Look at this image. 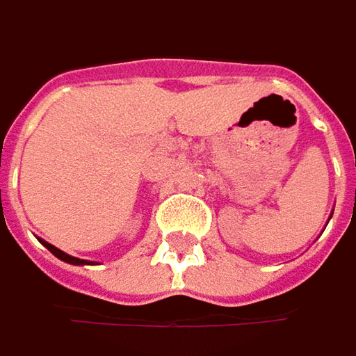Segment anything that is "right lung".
<instances>
[{
	"mask_svg": "<svg viewBox=\"0 0 356 356\" xmlns=\"http://www.w3.org/2000/svg\"><path fill=\"white\" fill-rule=\"evenodd\" d=\"M42 244H44L45 248L54 254V257H58L60 260H63V262H70V264H92V262H88V260H81V258H76V257H70V254H65L63 250H60V248H56L54 244H49V242H45V240H40Z\"/></svg>",
	"mask_w": 356,
	"mask_h": 356,
	"instance_id": "1",
	"label": "right lung"
}]
</instances>
